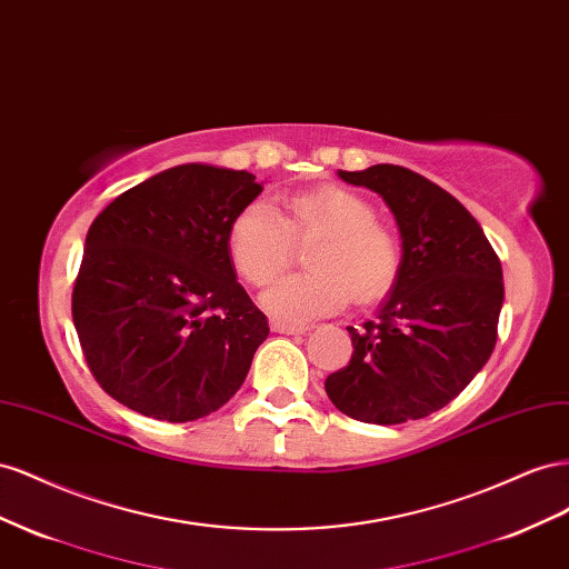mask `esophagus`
<instances>
[{
	"label": "esophagus",
	"instance_id": "34e87169",
	"mask_svg": "<svg viewBox=\"0 0 569 569\" xmlns=\"http://www.w3.org/2000/svg\"><path fill=\"white\" fill-rule=\"evenodd\" d=\"M307 329H310V327H305V323H283V321H271V331H273V333L302 336V333H307Z\"/></svg>",
	"mask_w": 569,
	"mask_h": 569
}]
</instances>
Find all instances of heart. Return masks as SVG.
I'll use <instances>...</instances> for the list:
<instances>
[{
    "mask_svg": "<svg viewBox=\"0 0 569 569\" xmlns=\"http://www.w3.org/2000/svg\"><path fill=\"white\" fill-rule=\"evenodd\" d=\"M307 252L312 271L288 276L262 296L264 310L288 323L333 315L350 302H375L393 288L400 271V242L362 194L319 186L290 194L286 214L262 200L240 209L229 226L226 248L242 279L264 288L279 279L293 257V242L315 240Z\"/></svg>",
    "mask_w": 569,
    "mask_h": 569,
    "instance_id": "heart-1",
    "label": "heart"
}]
</instances>
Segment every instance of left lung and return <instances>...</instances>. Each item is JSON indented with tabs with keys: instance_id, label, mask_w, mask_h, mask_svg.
<instances>
[{
	"instance_id": "1",
	"label": "left lung",
	"mask_w": 569,
	"mask_h": 569,
	"mask_svg": "<svg viewBox=\"0 0 569 569\" xmlns=\"http://www.w3.org/2000/svg\"><path fill=\"white\" fill-rule=\"evenodd\" d=\"M338 176L391 207L402 259L379 319L348 327L352 357L323 388L340 412L367 425L429 417L465 391L496 348L500 259L477 219L429 178L396 164Z\"/></svg>"
}]
</instances>
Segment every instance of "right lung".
Masks as SVG:
<instances>
[{
	"instance_id": "right-lung-1",
	"label": "right lung",
	"mask_w": 569,
	"mask_h": 569,
	"mask_svg": "<svg viewBox=\"0 0 569 569\" xmlns=\"http://www.w3.org/2000/svg\"><path fill=\"white\" fill-rule=\"evenodd\" d=\"M259 192L248 171L181 164L92 221L71 312L92 377L113 400L192 421L236 396L269 323L236 281L226 236Z\"/></svg>"
}]
</instances>
